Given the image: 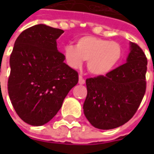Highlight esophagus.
Segmentation results:
<instances>
[{
    "label": "esophagus",
    "instance_id": "34e87169",
    "mask_svg": "<svg viewBox=\"0 0 154 154\" xmlns=\"http://www.w3.org/2000/svg\"><path fill=\"white\" fill-rule=\"evenodd\" d=\"M86 83V80H85V79L82 77V76H79V84L80 85H84Z\"/></svg>",
    "mask_w": 154,
    "mask_h": 154
}]
</instances>
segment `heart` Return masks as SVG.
<instances>
[{
    "label": "heart",
    "mask_w": 154,
    "mask_h": 154,
    "mask_svg": "<svg viewBox=\"0 0 154 154\" xmlns=\"http://www.w3.org/2000/svg\"><path fill=\"white\" fill-rule=\"evenodd\" d=\"M122 55L121 45L114 41L93 36H84L76 45L63 48L65 61L72 68H80L87 61V69L94 75H104L112 71L119 63Z\"/></svg>",
    "instance_id": "obj_1"
}]
</instances>
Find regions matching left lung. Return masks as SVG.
<instances>
[{"label": "left lung", "mask_w": 154, "mask_h": 154, "mask_svg": "<svg viewBox=\"0 0 154 154\" xmlns=\"http://www.w3.org/2000/svg\"><path fill=\"white\" fill-rule=\"evenodd\" d=\"M146 65L143 51L131 42L126 63L105 76L86 80L87 95L83 109L93 127L112 129L133 117L145 94Z\"/></svg>", "instance_id": "8db88e82"}]
</instances>
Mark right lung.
<instances>
[{
    "label": "right lung",
    "mask_w": 154,
    "mask_h": 154,
    "mask_svg": "<svg viewBox=\"0 0 154 154\" xmlns=\"http://www.w3.org/2000/svg\"><path fill=\"white\" fill-rule=\"evenodd\" d=\"M63 30L39 24L16 39L10 56L8 91L16 113L25 122L42 126L56 115L78 73L57 50Z\"/></svg>",
    "instance_id": "right-lung-1"
}]
</instances>
